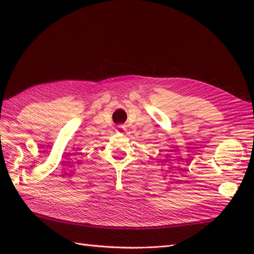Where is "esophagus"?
<instances>
[{"label": "esophagus", "instance_id": "obj_1", "mask_svg": "<svg viewBox=\"0 0 254 254\" xmlns=\"http://www.w3.org/2000/svg\"><path fill=\"white\" fill-rule=\"evenodd\" d=\"M119 128H120V129H124V126H123V125H120V126H119Z\"/></svg>", "mask_w": 254, "mask_h": 254}]
</instances>
